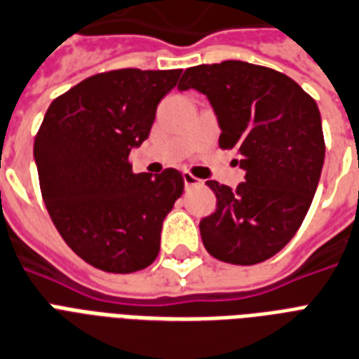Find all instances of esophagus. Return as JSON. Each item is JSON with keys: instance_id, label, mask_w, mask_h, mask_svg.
Masks as SVG:
<instances>
[{"instance_id": "esophagus-1", "label": "esophagus", "mask_w": 359, "mask_h": 359, "mask_svg": "<svg viewBox=\"0 0 359 359\" xmlns=\"http://www.w3.org/2000/svg\"><path fill=\"white\" fill-rule=\"evenodd\" d=\"M183 182H185V189H193V187H198V185H202V180L194 177L191 172H183Z\"/></svg>"}]
</instances>
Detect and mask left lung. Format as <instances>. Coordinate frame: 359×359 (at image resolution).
I'll list each match as a JSON object with an SVG mask.
<instances>
[{
	"mask_svg": "<svg viewBox=\"0 0 359 359\" xmlns=\"http://www.w3.org/2000/svg\"><path fill=\"white\" fill-rule=\"evenodd\" d=\"M180 90L210 99L219 148L236 149L245 182L236 191L208 182L217 208L200 221L205 251L221 262H264L292 240L320 180L326 144L315 99L290 76L229 60L185 69Z\"/></svg>",
	"mask_w": 359,
	"mask_h": 359,
	"instance_id": "obj_1",
	"label": "left lung"
}]
</instances>
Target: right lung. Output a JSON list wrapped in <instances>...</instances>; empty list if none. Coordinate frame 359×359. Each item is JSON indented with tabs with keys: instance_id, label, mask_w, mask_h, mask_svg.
<instances>
[{
	"instance_id": "right-lung-1",
	"label": "right lung",
	"mask_w": 359,
	"mask_h": 359,
	"mask_svg": "<svg viewBox=\"0 0 359 359\" xmlns=\"http://www.w3.org/2000/svg\"><path fill=\"white\" fill-rule=\"evenodd\" d=\"M182 69H116L55 97L35 136L39 185L52 223L82 260L108 273L148 268L166 213L183 193L176 168L135 174L129 151L151 130Z\"/></svg>"
}]
</instances>
